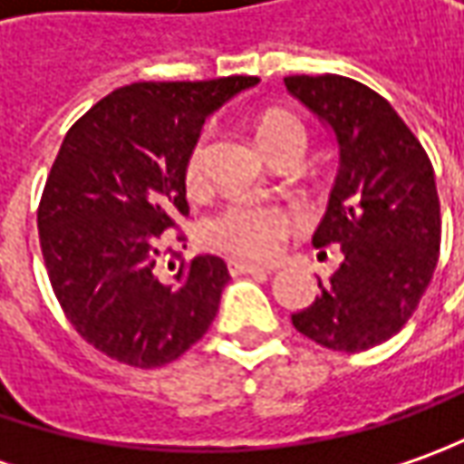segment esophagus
I'll return each instance as SVG.
<instances>
[{
  "label": "esophagus",
  "mask_w": 464,
  "mask_h": 464,
  "mask_svg": "<svg viewBox=\"0 0 464 464\" xmlns=\"http://www.w3.org/2000/svg\"><path fill=\"white\" fill-rule=\"evenodd\" d=\"M228 272L231 275H272L275 266H262V264L244 262V259H228Z\"/></svg>",
  "instance_id": "esophagus-1"
}]
</instances>
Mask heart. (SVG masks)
<instances>
[{
	"instance_id": "heart-1",
	"label": "heart",
	"mask_w": 464,
	"mask_h": 464,
	"mask_svg": "<svg viewBox=\"0 0 464 464\" xmlns=\"http://www.w3.org/2000/svg\"><path fill=\"white\" fill-rule=\"evenodd\" d=\"M254 133L266 153V159H277L280 153L305 151L308 130L295 112L269 107L254 121ZM208 161H210V130H202L192 140L184 159V187L198 195L208 184ZM303 223L295 208L282 202L251 200L238 198L223 205L208 223V241L226 254L244 259H272L293 238Z\"/></svg>"
}]
</instances>
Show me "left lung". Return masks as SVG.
Listing matches in <instances>:
<instances>
[{
    "label": "left lung",
    "instance_id": "obj_1",
    "mask_svg": "<svg viewBox=\"0 0 464 464\" xmlns=\"http://www.w3.org/2000/svg\"><path fill=\"white\" fill-rule=\"evenodd\" d=\"M285 87L336 136L339 171L313 244L343 254L293 326L334 352H364L406 326L437 269L434 167L391 102L360 82L303 73Z\"/></svg>",
    "mask_w": 464,
    "mask_h": 464
}]
</instances>
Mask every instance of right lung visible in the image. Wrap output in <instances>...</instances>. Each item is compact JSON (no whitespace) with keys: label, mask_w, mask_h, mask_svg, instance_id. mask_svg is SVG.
Returning a JSON list of instances; mask_svg holds the SVG:
<instances>
[{"label":"right lung","mask_w":464,"mask_h":464,"mask_svg":"<svg viewBox=\"0 0 464 464\" xmlns=\"http://www.w3.org/2000/svg\"><path fill=\"white\" fill-rule=\"evenodd\" d=\"M254 84L256 76L128 84L63 138L38 208L43 259L66 318L110 360L161 367L213 324L228 266L167 248L169 228L189 213L184 159L202 122Z\"/></svg>","instance_id":"1"}]
</instances>
